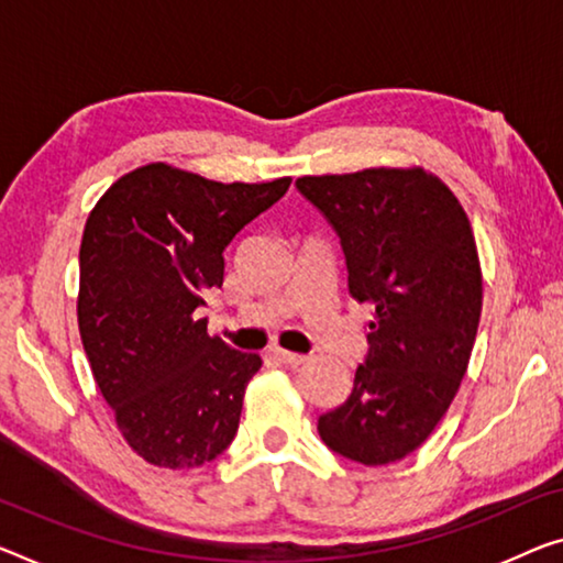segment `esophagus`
<instances>
[{
    "label": "esophagus",
    "mask_w": 563,
    "mask_h": 563,
    "mask_svg": "<svg viewBox=\"0 0 563 563\" xmlns=\"http://www.w3.org/2000/svg\"><path fill=\"white\" fill-rule=\"evenodd\" d=\"M272 354H274L276 360L284 362V365H289V367H297V365H301V362H305V354H297V352H289V350L276 347Z\"/></svg>",
    "instance_id": "34e87169"
}]
</instances>
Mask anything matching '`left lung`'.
<instances>
[{"mask_svg":"<svg viewBox=\"0 0 563 563\" xmlns=\"http://www.w3.org/2000/svg\"><path fill=\"white\" fill-rule=\"evenodd\" d=\"M297 188L340 236L350 294L375 311L352 393L317 430L362 465L402 461L443 420L468 369L483 307L471 221L420 166L301 176Z\"/></svg>","mask_w":563,"mask_h":563,"instance_id":"left-lung-1","label":"left lung"}]
</instances>
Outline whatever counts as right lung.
<instances>
[{
	"instance_id": "1",
	"label": "right lung",
	"mask_w": 563,
	"mask_h": 563,
	"mask_svg": "<svg viewBox=\"0 0 563 563\" xmlns=\"http://www.w3.org/2000/svg\"><path fill=\"white\" fill-rule=\"evenodd\" d=\"M289 184H219L148 163L120 176L90 211L77 324L120 435L145 463L198 468L236 435L262 357L211 336L196 309L223 284L233 236Z\"/></svg>"
}]
</instances>
